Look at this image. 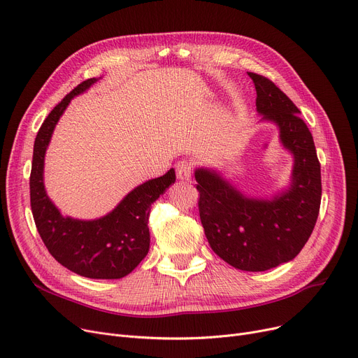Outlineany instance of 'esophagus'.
<instances>
[{
    "label": "esophagus",
    "instance_id": "obj_1",
    "mask_svg": "<svg viewBox=\"0 0 358 358\" xmlns=\"http://www.w3.org/2000/svg\"><path fill=\"white\" fill-rule=\"evenodd\" d=\"M193 171V164L189 159H181L176 164V176L178 180H190Z\"/></svg>",
    "mask_w": 358,
    "mask_h": 358
}]
</instances>
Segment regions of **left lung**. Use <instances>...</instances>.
Here are the masks:
<instances>
[{"instance_id": "left-lung-1", "label": "left lung", "mask_w": 358, "mask_h": 358, "mask_svg": "<svg viewBox=\"0 0 358 358\" xmlns=\"http://www.w3.org/2000/svg\"><path fill=\"white\" fill-rule=\"evenodd\" d=\"M262 119L280 127L294 155L290 190L273 200L242 196L208 169L196 171L199 213L212 250L243 271H266L293 259L308 242L321 208L322 182L313 138L299 108L271 80L248 72Z\"/></svg>"}]
</instances>
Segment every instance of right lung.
I'll return each mask as SVG.
<instances>
[{
    "instance_id": "obj_1",
    "label": "right lung",
    "mask_w": 358,
    "mask_h": 358,
    "mask_svg": "<svg viewBox=\"0 0 358 358\" xmlns=\"http://www.w3.org/2000/svg\"><path fill=\"white\" fill-rule=\"evenodd\" d=\"M96 81L85 80L66 94L37 131L30 173V206L37 232L59 264L83 277L113 280L127 275L146 257L150 241V204L176 181V173L169 169L165 176L136 187L115 210L101 219L77 220L61 216L45 192V152L52 131L72 97Z\"/></svg>"
}]
</instances>
